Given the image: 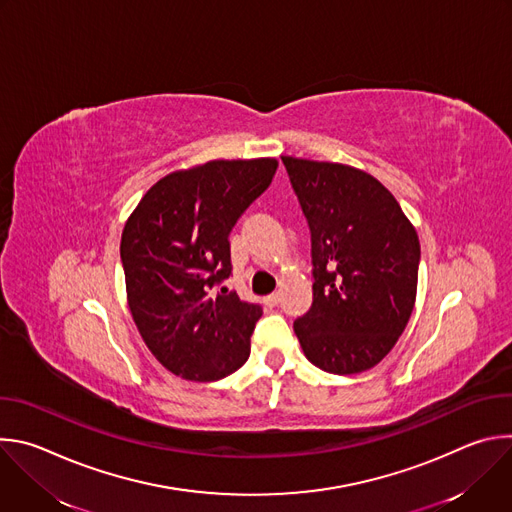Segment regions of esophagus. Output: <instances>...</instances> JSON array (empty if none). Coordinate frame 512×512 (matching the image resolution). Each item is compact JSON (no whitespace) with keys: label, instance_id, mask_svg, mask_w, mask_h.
<instances>
[{"label":"esophagus","instance_id":"obj_1","mask_svg":"<svg viewBox=\"0 0 512 512\" xmlns=\"http://www.w3.org/2000/svg\"><path fill=\"white\" fill-rule=\"evenodd\" d=\"M263 302H265L267 308H275V306L279 304V294H277V291H273V294H269V296L263 298Z\"/></svg>","mask_w":512,"mask_h":512}]
</instances>
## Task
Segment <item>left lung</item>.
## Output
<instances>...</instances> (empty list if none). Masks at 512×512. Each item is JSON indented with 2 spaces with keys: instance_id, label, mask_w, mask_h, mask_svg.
Wrapping results in <instances>:
<instances>
[{
  "instance_id": "left-lung-1",
  "label": "left lung",
  "mask_w": 512,
  "mask_h": 512,
  "mask_svg": "<svg viewBox=\"0 0 512 512\" xmlns=\"http://www.w3.org/2000/svg\"><path fill=\"white\" fill-rule=\"evenodd\" d=\"M281 162L312 233L314 302L294 332L318 369L369 371L411 318L417 231L395 196L364 170L291 156Z\"/></svg>"
}]
</instances>
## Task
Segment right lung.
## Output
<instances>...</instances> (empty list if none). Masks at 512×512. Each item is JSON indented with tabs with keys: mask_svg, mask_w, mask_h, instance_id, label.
<instances>
[{
	"mask_svg": "<svg viewBox=\"0 0 512 512\" xmlns=\"http://www.w3.org/2000/svg\"><path fill=\"white\" fill-rule=\"evenodd\" d=\"M275 158L210 160L143 194L121 233L127 304L152 354L186 381L241 369L263 310L214 287L231 275L229 233L271 184Z\"/></svg>",
	"mask_w": 512,
	"mask_h": 512,
	"instance_id": "obj_1",
	"label": "right lung"
}]
</instances>
